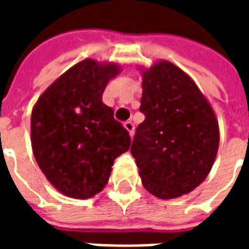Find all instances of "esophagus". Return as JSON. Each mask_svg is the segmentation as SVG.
Returning <instances> with one entry per match:
<instances>
[{"label":"esophagus","instance_id":"1","mask_svg":"<svg viewBox=\"0 0 249 249\" xmlns=\"http://www.w3.org/2000/svg\"><path fill=\"white\" fill-rule=\"evenodd\" d=\"M124 126H125V129L129 132L130 136L135 135V125H133V123H132V121H126V123L124 124Z\"/></svg>","mask_w":249,"mask_h":249}]
</instances>
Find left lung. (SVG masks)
<instances>
[{
    "label": "left lung",
    "mask_w": 249,
    "mask_h": 249,
    "mask_svg": "<svg viewBox=\"0 0 249 249\" xmlns=\"http://www.w3.org/2000/svg\"><path fill=\"white\" fill-rule=\"evenodd\" d=\"M140 110L130 152L142 185L162 200L203 183L219 149V123L208 100L187 73L169 61L142 71Z\"/></svg>",
    "instance_id": "8db88e82"
}]
</instances>
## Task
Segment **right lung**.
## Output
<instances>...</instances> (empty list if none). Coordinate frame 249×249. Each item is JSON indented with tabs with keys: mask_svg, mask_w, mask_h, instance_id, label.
Returning a JSON list of instances; mask_svg holds the SVG:
<instances>
[{
	"mask_svg": "<svg viewBox=\"0 0 249 249\" xmlns=\"http://www.w3.org/2000/svg\"><path fill=\"white\" fill-rule=\"evenodd\" d=\"M121 71L114 62L85 58L57 78L32 110V149L38 167L58 192L89 198L101 192L114 159L130 137L103 103V93Z\"/></svg>",
	"mask_w": 249,
	"mask_h": 249,
	"instance_id": "add662e5",
	"label": "right lung"
}]
</instances>
